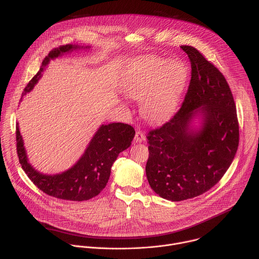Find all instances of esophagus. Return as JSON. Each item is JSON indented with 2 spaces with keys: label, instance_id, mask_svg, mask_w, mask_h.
<instances>
[{
  "label": "esophagus",
  "instance_id": "34e87169",
  "mask_svg": "<svg viewBox=\"0 0 259 259\" xmlns=\"http://www.w3.org/2000/svg\"><path fill=\"white\" fill-rule=\"evenodd\" d=\"M145 140V136L144 134L142 133V131L140 130H137L136 133H135V137H134V141L135 142H142Z\"/></svg>",
  "mask_w": 259,
  "mask_h": 259
}]
</instances>
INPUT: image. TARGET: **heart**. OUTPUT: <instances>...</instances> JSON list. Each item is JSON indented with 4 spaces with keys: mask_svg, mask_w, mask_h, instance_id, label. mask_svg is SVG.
<instances>
[{
    "mask_svg": "<svg viewBox=\"0 0 259 259\" xmlns=\"http://www.w3.org/2000/svg\"><path fill=\"white\" fill-rule=\"evenodd\" d=\"M189 70L178 59L150 57L134 64L122 83L125 96L140 101L143 117L151 123L168 119L186 90Z\"/></svg>",
    "mask_w": 259,
    "mask_h": 259,
    "instance_id": "1",
    "label": "heart"
}]
</instances>
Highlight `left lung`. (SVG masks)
Masks as SVG:
<instances>
[{
	"label": "left lung",
	"instance_id": "1",
	"mask_svg": "<svg viewBox=\"0 0 259 259\" xmlns=\"http://www.w3.org/2000/svg\"><path fill=\"white\" fill-rule=\"evenodd\" d=\"M192 79L178 113L149 133L146 177L163 199L178 202L213 188L231 166L239 145L236 104L230 86L194 47L181 46Z\"/></svg>",
	"mask_w": 259,
	"mask_h": 259
}]
</instances>
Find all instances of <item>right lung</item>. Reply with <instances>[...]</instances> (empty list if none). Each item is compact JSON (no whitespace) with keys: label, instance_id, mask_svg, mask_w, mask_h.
I'll use <instances>...</instances> for the list:
<instances>
[{"label":"right lung","instance_id":"1","mask_svg":"<svg viewBox=\"0 0 259 259\" xmlns=\"http://www.w3.org/2000/svg\"><path fill=\"white\" fill-rule=\"evenodd\" d=\"M89 46L65 45L52 50L42 62L38 73L24 88L22 97L29 93L42 78L51 60L62 57L77 50L90 49ZM22 97L20 101L22 100ZM135 130L128 124L109 123L100 125L89 141L80 159L67 170L56 174H45L36 170L30 163L20 133L16 124V141L19 163L33 182L45 194L57 199L68 201H87L97 196L106 186L110 176V169L120 153L131 145Z\"/></svg>","mask_w":259,"mask_h":259}]
</instances>
